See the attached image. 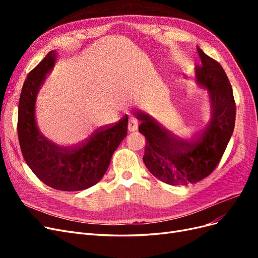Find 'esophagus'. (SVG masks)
<instances>
[{
  "label": "esophagus",
  "mask_w": 258,
  "mask_h": 258,
  "mask_svg": "<svg viewBox=\"0 0 258 258\" xmlns=\"http://www.w3.org/2000/svg\"><path fill=\"white\" fill-rule=\"evenodd\" d=\"M128 129L129 131H136L138 129V119L135 118V117H131L129 119V123H128Z\"/></svg>",
  "instance_id": "1"
}]
</instances>
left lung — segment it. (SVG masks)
Here are the masks:
<instances>
[{
    "label": "left lung",
    "instance_id": "8db88e82",
    "mask_svg": "<svg viewBox=\"0 0 258 258\" xmlns=\"http://www.w3.org/2000/svg\"><path fill=\"white\" fill-rule=\"evenodd\" d=\"M201 64L196 67L198 84L208 89L211 119L206 129L184 141L174 138L152 116L138 112L139 132L146 138L143 161L150 172L163 183L188 185L213 172L235 129L236 103L231 85L218 62L197 48Z\"/></svg>",
    "mask_w": 258,
    "mask_h": 258
}]
</instances>
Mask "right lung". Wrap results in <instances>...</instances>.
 <instances>
[{"label": "right lung", "instance_id": "1", "mask_svg": "<svg viewBox=\"0 0 258 258\" xmlns=\"http://www.w3.org/2000/svg\"><path fill=\"white\" fill-rule=\"evenodd\" d=\"M56 51H49L28 74L18 106V139L27 165L41 181L63 191L83 190L96 185L110 166L115 150L126 138L128 116L101 127L80 144L60 146L46 139L36 126L35 100L54 66Z\"/></svg>", "mask_w": 258, "mask_h": 258}]
</instances>
